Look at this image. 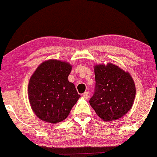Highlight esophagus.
I'll use <instances>...</instances> for the list:
<instances>
[{
    "mask_svg": "<svg viewBox=\"0 0 157 157\" xmlns=\"http://www.w3.org/2000/svg\"><path fill=\"white\" fill-rule=\"evenodd\" d=\"M83 98H86V99H87V98H88V97H89V93H88V92H84V93H83Z\"/></svg>",
    "mask_w": 157,
    "mask_h": 157,
    "instance_id": "1",
    "label": "esophagus"
}]
</instances>
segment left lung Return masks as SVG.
<instances>
[{"mask_svg":"<svg viewBox=\"0 0 157 157\" xmlns=\"http://www.w3.org/2000/svg\"><path fill=\"white\" fill-rule=\"evenodd\" d=\"M95 89L89 102L104 121L121 118L131 109L136 96L134 80L128 72L112 63L94 66Z\"/></svg>","mask_w":157,"mask_h":157,"instance_id":"8db88e82","label":"left lung"}]
</instances>
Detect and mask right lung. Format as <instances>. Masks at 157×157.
Wrapping results in <instances>:
<instances>
[{"label":"right lung","instance_id":"right-lung-1","mask_svg":"<svg viewBox=\"0 0 157 157\" xmlns=\"http://www.w3.org/2000/svg\"><path fill=\"white\" fill-rule=\"evenodd\" d=\"M72 66L67 62L49 59L42 63L29 83V99L32 111L42 121H63L80 97L68 80Z\"/></svg>","mask_w":157,"mask_h":157}]
</instances>
